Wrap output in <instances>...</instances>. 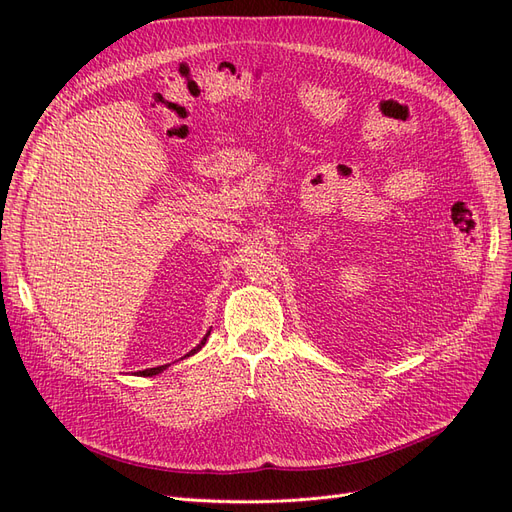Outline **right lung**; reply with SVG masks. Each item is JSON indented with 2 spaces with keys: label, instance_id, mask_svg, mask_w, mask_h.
Returning <instances> with one entry per match:
<instances>
[{
  "label": "right lung",
  "instance_id": "right-lung-1",
  "mask_svg": "<svg viewBox=\"0 0 512 512\" xmlns=\"http://www.w3.org/2000/svg\"><path fill=\"white\" fill-rule=\"evenodd\" d=\"M207 337H209V333L203 337V342H200L190 354H194V352H198L200 348H203L205 346V342H207ZM188 354V356H190ZM166 369V365H160V367H149V369H143V371H136V374H141V376H156V374H160V371H164Z\"/></svg>",
  "mask_w": 512,
  "mask_h": 512
}]
</instances>
